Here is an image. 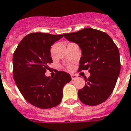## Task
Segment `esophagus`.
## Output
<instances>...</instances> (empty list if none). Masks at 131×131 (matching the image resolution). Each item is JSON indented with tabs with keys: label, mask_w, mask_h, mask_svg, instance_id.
Segmentation results:
<instances>
[{
	"label": "esophagus",
	"mask_w": 131,
	"mask_h": 131,
	"mask_svg": "<svg viewBox=\"0 0 131 131\" xmlns=\"http://www.w3.org/2000/svg\"><path fill=\"white\" fill-rule=\"evenodd\" d=\"M71 79H72V80H74V79L77 78V76L76 75H74V74L71 75Z\"/></svg>",
	"instance_id": "esophagus-1"
}]
</instances>
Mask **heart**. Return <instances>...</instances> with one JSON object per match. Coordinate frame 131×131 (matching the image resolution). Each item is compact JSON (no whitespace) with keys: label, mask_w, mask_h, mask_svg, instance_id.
<instances>
[{"label":"heart","mask_w":131,"mask_h":131,"mask_svg":"<svg viewBox=\"0 0 131 131\" xmlns=\"http://www.w3.org/2000/svg\"><path fill=\"white\" fill-rule=\"evenodd\" d=\"M68 67V69H71V65H69V66H68V67Z\"/></svg>","instance_id":"1"}]
</instances>
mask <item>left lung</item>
Listing matches in <instances>:
<instances>
[{
	"instance_id": "1",
	"label": "left lung",
	"mask_w": 131,
	"mask_h": 131,
	"mask_svg": "<svg viewBox=\"0 0 131 131\" xmlns=\"http://www.w3.org/2000/svg\"><path fill=\"white\" fill-rule=\"evenodd\" d=\"M69 41L77 43L82 51L79 71L88 70L89 78L78 91L81 102L89 106L104 102L115 88L121 71L118 47L106 33L92 28L64 34Z\"/></svg>"
}]
</instances>
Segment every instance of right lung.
Returning <instances> with one entry per match:
<instances>
[{"label": "right lung", "mask_w": 131, "mask_h": 131, "mask_svg": "<svg viewBox=\"0 0 131 131\" xmlns=\"http://www.w3.org/2000/svg\"><path fill=\"white\" fill-rule=\"evenodd\" d=\"M63 35L31 33L22 39L13 56L14 80L23 97L33 106L48 109L58 106L71 75L58 71L53 78L45 73L52 62L50 48Z\"/></svg>", "instance_id": "right-lung-1"}]
</instances>
